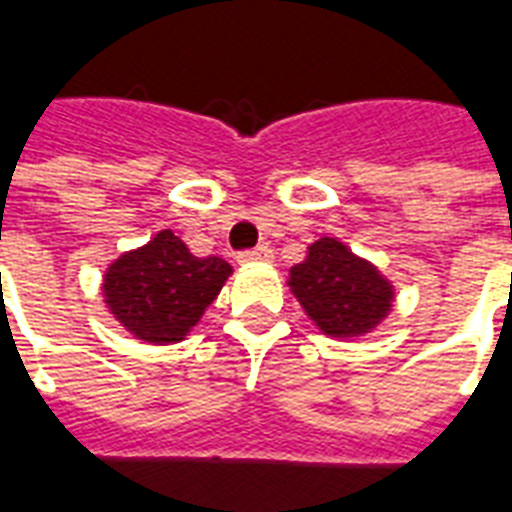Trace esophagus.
<instances>
[{"instance_id":"esophagus-1","label":"esophagus","mask_w":512,"mask_h":512,"mask_svg":"<svg viewBox=\"0 0 512 512\" xmlns=\"http://www.w3.org/2000/svg\"><path fill=\"white\" fill-rule=\"evenodd\" d=\"M272 259V248L269 245H259V248H253V251H243L237 256V261H243V264H251V261H269Z\"/></svg>"}]
</instances>
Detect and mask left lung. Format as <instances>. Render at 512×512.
<instances>
[{
  "instance_id": "left-lung-1",
  "label": "left lung",
  "mask_w": 512,
  "mask_h": 512,
  "mask_svg": "<svg viewBox=\"0 0 512 512\" xmlns=\"http://www.w3.org/2000/svg\"><path fill=\"white\" fill-rule=\"evenodd\" d=\"M288 285L315 326L339 339L368 334L392 307V285L336 237L312 243Z\"/></svg>"
}]
</instances>
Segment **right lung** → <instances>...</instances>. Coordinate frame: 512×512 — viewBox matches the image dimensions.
I'll return each mask as SVG.
<instances>
[{
	"mask_svg": "<svg viewBox=\"0 0 512 512\" xmlns=\"http://www.w3.org/2000/svg\"><path fill=\"white\" fill-rule=\"evenodd\" d=\"M232 267L219 256H192L170 229L106 269L109 310L149 344L181 342L219 296Z\"/></svg>",
	"mask_w": 512,
	"mask_h": 512,
	"instance_id": "add662e5",
	"label": "right lung"
}]
</instances>
